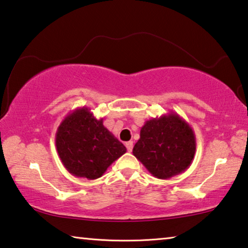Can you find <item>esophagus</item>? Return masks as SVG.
Returning a JSON list of instances; mask_svg holds the SVG:
<instances>
[{"label":"esophagus","mask_w":248,"mask_h":248,"mask_svg":"<svg viewBox=\"0 0 248 248\" xmlns=\"http://www.w3.org/2000/svg\"><path fill=\"white\" fill-rule=\"evenodd\" d=\"M125 146H126L128 152H132V150H133V142H132V140H129V142L125 143Z\"/></svg>","instance_id":"1"}]
</instances>
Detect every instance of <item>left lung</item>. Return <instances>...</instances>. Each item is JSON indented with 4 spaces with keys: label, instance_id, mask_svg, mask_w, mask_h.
Returning a JSON list of instances; mask_svg holds the SVG:
<instances>
[{
    "label": "left lung",
    "instance_id": "left-lung-1",
    "mask_svg": "<svg viewBox=\"0 0 248 248\" xmlns=\"http://www.w3.org/2000/svg\"><path fill=\"white\" fill-rule=\"evenodd\" d=\"M195 152L193 128L175 112L146 121L133 148V155L159 180L185 172Z\"/></svg>",
    "mask_w": 248,
    "mask_h": 248
}]
</instances>
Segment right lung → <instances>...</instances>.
I'll return each instance as SVG.
<instances>
[{
    "instance_id": "obj_1",
    "label": "right lung",
    "mask_w": 248,
    "mask_h": 248,
    "mask_svg": "<svg viewBox=\"0 0 248 248\" xmlns=\"http://www.w3.org/2000/svg\"><path fill=\"white\" fill-rule=\"evenodd\" d=\"M55 145L64 167L73 176L96 180L126 147L97 120L90 108L68 113L58 127Z\"/></svg>"
}]
</instances>
